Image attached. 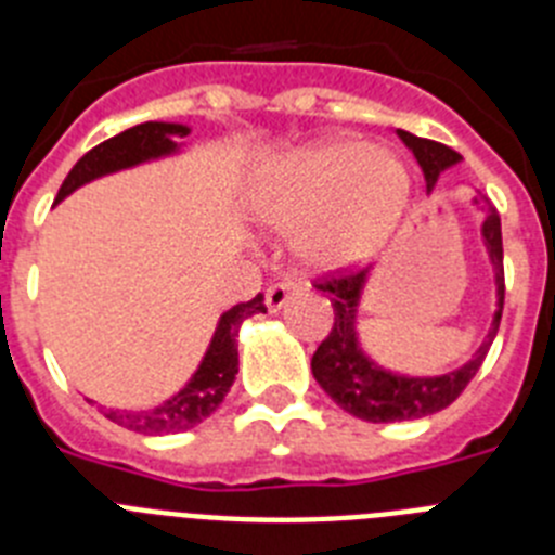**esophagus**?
Returning a JSON list of instances; mask_svg holds the SVG:
<instances>
[{
	"label": "esophagus",
	"instance_id": "34e87169",
	"mask_svg": "<svg viewBox=\"0 0 555 555\" xmlns=\"http://www.w3.org/2000/svg\"><path fill=\"white\" fill-rule=\"evenodd\" d=\"M300 292V286L294 281H281V283H274V286L267 288V308L269 311H281L283 306H286L288 300H292L294 294Z\"/></svg>",
	"mask_w": 555,
	"mask_h": 555
}]
</instances>
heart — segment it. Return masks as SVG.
I'll return each mask as SVG.
<instances>
[{
  "label": "heart",
  "instance_id": "obj_1",
  "mask_svg": "<svg viewBox=\"0 0 555 555\" xmlns=\"http://www.w3.org/2000/svg\"><path fill=\"white\" fill-rule=\"evenodd\" d=\"M411 199L400 155L352 139L313 141L255 171L253 217L274 230L297 228V253L317 269H350L380 253Z\"/></svg>",
  "mask_w": 555,
  "mask_h": 555
}]
</instances>
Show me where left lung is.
<instances>
[{
	"label": "left lung",
	"mask_w": 555,
	"mask_h": 555,
	"mask_svg": "<svg viewBox=\"0 0 555 555\" xmlns=\"http://www.w3.org/2000/svg\"><path fill=\"white\" fill-rule=\"evenodd\" d=\"M400 141L414 152L416 164L423 169L428 191H434L436 180L444 169L455 166L461 155L444 144H436L428 139H416L411 132L397 130ZM475 205L483 210V224H480V238L487 247L489 263L494 272V288H498V311L492 317L483 345L475 350L467 364L459 370H450L444 375H400L366 356L361 338H358V306L364 297L370 269L358 274H345V278H331L320 283V292L327 294L333 306V331L317 347L311 358V372L317 384L325 389L338 409L347 414L366 420V423H405V420H420V416L436 414L448 409L461 391L480 370L494 336H498L500 317H503V233H500V214L492 208L483 194L473 197Z\"/></svg>",
	"instance_id": "obj_1"
}]
</instances>
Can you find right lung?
Segmentation results:
<instances>
[{"label": "right lung", "mask_w": 555, "mask_h": 555, "mask_svg": "<svg viewBox=\"0 0 555 555\" xmlns=\"http://www.w3.org/2000/svg\"><path fill=\"white\" fill-rule=\"evenodd\" d=\"M191 132L189 125H175V121H144L130 130L113 135V139L102 141L91 152H86L75 164V169L68 171L63 180L61 191H57L55 205L63 203L68 194H75L80 185L100 180L113 171L132 169V166L150 164V160L169 158L178 155L180 141ZM255 313H267L263 306V294H255L249 302H238V306L228 308L219 317L217 331L210 338L208 350H205L203 361H199L197 372L189 377V384L171 395L166 403L155 405L150 411H105L111 423L121 425L127 430L144 436H160V434H180V430H191L203 420H208L214 411L222 405L224 395L233 386L235 375H238V331H242L244 320L255 317Z\"/></svg>", "instance_id": "right-lung-1"}]
</instances>
